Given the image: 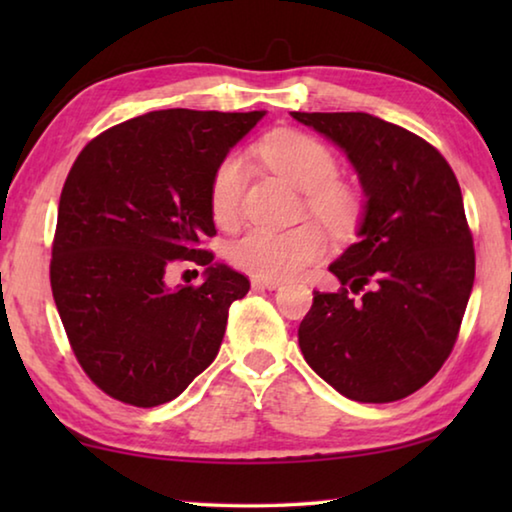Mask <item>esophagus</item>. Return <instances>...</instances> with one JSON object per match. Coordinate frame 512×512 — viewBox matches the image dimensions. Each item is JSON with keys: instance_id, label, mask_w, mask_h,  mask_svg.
Masks as SVG:
<instances>
[{"instance_id": "esophagus-1", "label": "esophagus", "mask_w": 512, "mask_h": 512, "mask_svg": "<svg viewBox=\"0 0 512 512\" xmlns=\"http://www.w3.org/2000/svg\"><path fill=\"white\" fill-rule=\"evenodd\" d=\"M282 280H271V277H259V275H253V287H259V289H268V291H275L282 287Z\"/></svg>"}]
</instances>
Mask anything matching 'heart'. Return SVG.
<instances>
[{"label": "heart", "mask_w": 512, "mask_h": 512, "mask_svg": "<svg viewBox=\"0 0 512 512\" xmlns=\"http://www.w3.org/2000/svg\"><path fill=\"white\" fill-rule=\"evenodd\" d=\"M262 160L307 192V205L332 232H348L359 212V198L341 185L339 162L327 146L300 131H277L257 146ZM246 183L244 155L225 153L210 178V210L216 223L228 225L237 219L241 192ZM327 250L325 232L316 223H302L289 230L255 225L230 246L232 264L241 271L271 280H284L309 264L318 262Z\"/></svg>", "instance_id": "1"}]
</instances>
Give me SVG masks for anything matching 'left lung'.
<instances>
[{
	"label": "left lung",
	"instance_id": "8db88e82",
	"mask_svg": "<svg viewBox=\"0 0 512 512\" xmlns=\"http://www.w3.org/2000/svg\"><path fill=\"white\" fill-rule=\"evenodd\" d=\"M345 153L363 198L357 244L314 291L298 343L318 377L354 402H395L436 375L474 284V248L452 167L429 142L368 112H291ZM363 286L359 301L349 296Z\"/></svg>",
	"mask_w": 512,
	"mask_h": 512
}]
</instances>
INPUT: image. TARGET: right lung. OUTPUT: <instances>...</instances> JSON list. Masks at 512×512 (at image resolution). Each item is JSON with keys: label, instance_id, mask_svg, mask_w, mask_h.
I'll return each instance as SVG.
<instances>
[{"label": "right lung", "instance_id": "1", "mask_svg": "<svg viewBox=\"0 0 512 512\" xmlns=\"http://www.w3.org/2000/svg\"><path fill=\"white\" fill-rule=\"evenodd\" d=\"M266 110L169 108L112 126L65 180L51 291L88 377L119 402L178 397L219 354L228 309L250 282L212 262V171ZM178 258L206 266L201 288H169Z\"/></svg>", "mask_w": 512, "mask_h": 512}]
</instances>
